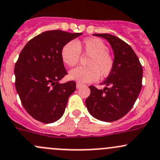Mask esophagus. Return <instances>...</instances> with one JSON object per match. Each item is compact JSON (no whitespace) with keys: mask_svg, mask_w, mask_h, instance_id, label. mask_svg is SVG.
Returning <instances> with one entry per match:
<instances>
[{"mask_svg":"<svg viewBox=\"0 0 160 160\" xmlns=\"http://www.w3.org/2000/svg\"><path fill=\"white\" fill-rule=\"evenodd\" d=\"M82 85H83V84H82V83H77V84H76V87H77V88L78 89V88H80V87H81Z\"/></svg>","mask_w":160,"mask_h":160,"instance_id":"obj_1","label":"esophagus"}]
</instances>
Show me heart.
Here are the masks:
<instances>
[{
    "mask_svg": "<svg viewBox=\"0 0 160 160\" xmlns=\"http://www.w3.org/2000/svg\"><path fill=\"white\" fill-rule=\"evenodd\" d=\"M80 53L89 56L87 67H77L70 70L71 80L81 83L94 82L99 78L107 77L112 72L114 65L109 48L102 40L97 38H86L82 41H70L63 47L61 58L67 66L74 67L79 63Z\"/></svg>",
    "mask_w": 160,
    "mask_h": 160,
    "instance_id": "obj_1",
    "label": "heart"
}]
</instances>
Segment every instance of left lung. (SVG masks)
<instances>
[{"label": "left lung", "mask_w": 160, "mask_h": 160, "mask_svg": "<svg viewBox=\"0 0 160 160\" xmlns=\"http://www.w3.org/2000/svg\"><path fill=\"white\" fill-rule=\"evenodd\" d=\"M110 43L114 53L112 72L98 90L90 86V94L85 100L89 112L104 122L120 120L132 109L142 89V67L129 44L109 33H95Z\"/></svg>", "instance_id": "obj_1"}]
</instances>
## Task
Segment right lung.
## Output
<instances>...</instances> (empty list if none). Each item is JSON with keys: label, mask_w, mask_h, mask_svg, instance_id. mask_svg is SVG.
Segmentation results:
<instances>
[{"label": "right lung", "mask_w": 160, "mask_h": 160, "mask_svg": "<svg viewBox=\"0 0 160 160\" xmlns=\"http://www.w3.org/2000/svg\"><path fill=\"white\" fill-rule=\"evenodd\" d=\"M82 34L45 31L29 40L21 50L14 67L15 87L23 108L35 120L51 123L63 116L76 83H60L67 74L61 50Z\"/></svg>", "instance_id": "1"}]
</instances>
